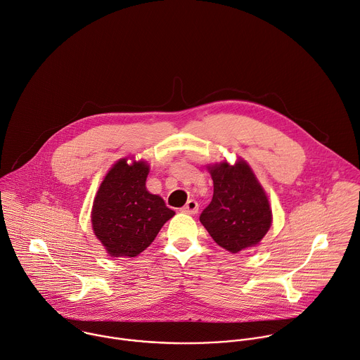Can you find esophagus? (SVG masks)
Wrapping results in <instances>:
<instances>
[{"mask_svg": "<svg viewBox=\"0 0 360 360\" xmlns=\"http://www.w3.org/2000/svg\"><path fill=\"white\" fill-rule=\"evenodd\" d=\"M183 212L186 214H197L198 212V202L195 200H188L186 205L181 208Z\"/></svg>", "mask_w": 360, "mask_h": 360, "instance_id": "1", "label": "esophagus"}]
</instances>
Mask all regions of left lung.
Returning a JSON list of instances; mask_svg holds the SVG:
<instances>
[{
  "instance_id": "left-lung-1",
  "label": "left lung",
  "mask_w": 360,
  "mask_h": 360,
  "mask_svg": "<svg viewBox=\"0 0 360 360\" xmlns=\"http://www.w3.org/2000/svg\"><path fill=\"white\" fill-rule=\"evenodd\" d=\"M208 172L214 194L200 215L201 224L233 254L255 247L271 227L272 211L251 167L240 159L234 166L227 162L208 166Z\"/></svg>"
}]
</instances>
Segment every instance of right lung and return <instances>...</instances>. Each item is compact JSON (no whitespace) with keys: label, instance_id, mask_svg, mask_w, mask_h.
<instances>
[{"label":"right lung","instance_id":"1","mask_svg":"<svg viewBox=\"0 0 360 360\" xmlns=\"http://www.w3.org/2000/svg\"><path fill=\"white\" fill-rule=\"evenodd\" d=\"M149 165L120 159L105 176L92 207V229L110 257L145 251L174 211L146 188Z\"/></svg>","mask_w":360,"mask_h":360}]
</instances>
